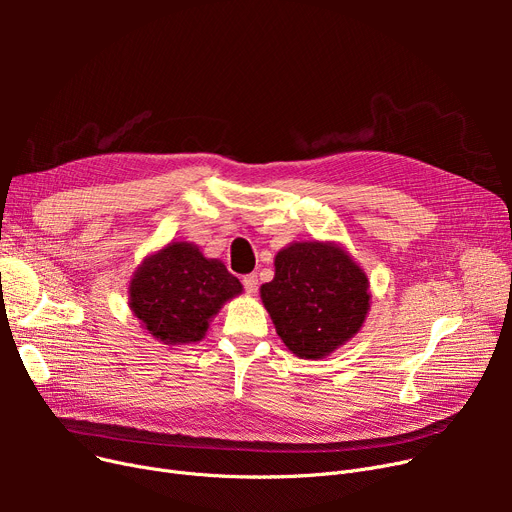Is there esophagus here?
<instances>
[{
	"instance_id": "esophagus-1",
	"label": "esophagus",
	"mask_w": 512,
	"mask_h": 512,
	"mask_svg": "<svg viewBox=\"0 0 512 512\" xmlns=\"http://www.w3.org/2000/svg\"><path fill=\"white\" fill-rule=\"evenodd\" d=\"M257 274H247V276H242V286H245V290L247 292H257Z\"/></svg>"
}]
</instances>
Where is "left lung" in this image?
Listing matches in <instances>:
<instances>
[{
  "mask_svg": "<svg viewBox=\"0 0 512 512\" xmlns=\"http://www.w3.org/2000/svg\"><path fill=\"white\" fill-rule=\"evenodd\" d=\"M276 276L261 299L278 336L301 359L330 355L363 326L369 282L332 242H294L276 255Z\"/></svg>",
  "mask_w": 512,
  "mask_h": 512,
  "instance_id": "1",
  "label": "left lung"
}]
</instances>
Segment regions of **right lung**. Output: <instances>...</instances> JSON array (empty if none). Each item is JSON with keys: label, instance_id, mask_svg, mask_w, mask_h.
<instances>
[{"label": "right lung", "instance_id": "obj_1", "mask_svg": "<svg viewBox=\"0 0 512 512\" xmlns=\"http://www.w3.org/2000/svg\"><path fill=\"white\" fill-rule=\"evenodd\" d=\"M130 309L145 330L166 344L199 342L209 319L242 292L218 259H205L188 242H170L147 257L130 280Z\"/></svg>", "mask_w": 512, "mask_h": 512}]
</instances>
